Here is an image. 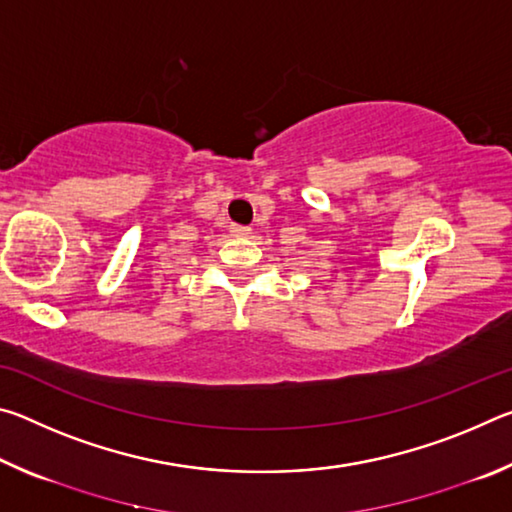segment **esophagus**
<instances>
[{
    "instance_id": "1",
    "label": "esophagus",
    "mask_w": 512,
    "mask_h": 512,
    "mask_svg": "<svg viewBox=\"0 0 512 512\" xmlns=\"http://www.w3.org/2000/svg\"><path fill=\"white\" fill-rule=\"evenodd\" d=\"M230 232L235 237H248L250 235V228H246V225H232Z\"/></svg>"
}]
</instances>
